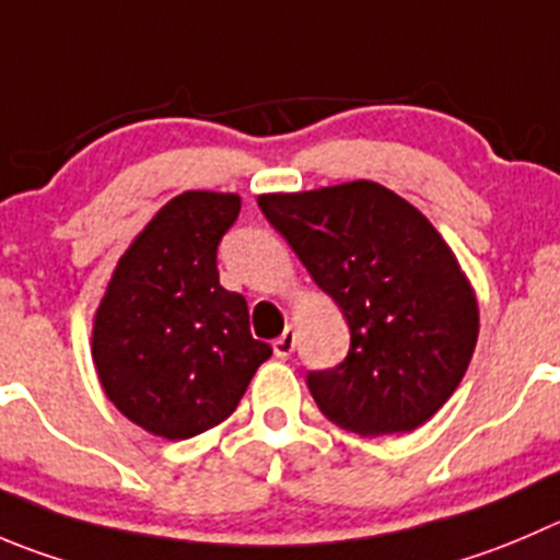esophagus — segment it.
Returning <instances> with one entry per match:
<instances>
[{
  "mask_svg": "<svg viewBox=\"0 0 560 560\" xmlns=\"http://www.w3.org/2000/svg\"><path fill=\"white\" fill-rule=\"evenodd\" d=\"M292 350H295V328H292V325H287L284 334H281L279 339H273V352L279 358H287V355H292Z\"/></svg>",
  "mask_w": 560,
  "mask_h": 560,
  "instance_id": "obj_1",
  "label": "esophagus"
}]
</instances>
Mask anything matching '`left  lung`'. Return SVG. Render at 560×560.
Masks as SVG:
<instances>
[{"label":"left lung","mask_w":560,"mask_h":560,"mask_svg":"<svg viewBox=\"0 0 560 560\" xmlns=\"http://www.w3.org/2000/svg\"><path fill=\"white\" fill-rule=\"evenodd\" d=\"M350 325V352L308 390L328 421L363 438L427 424L463 383L479 303L424 213L372 180L257 197Z\"/></svg>","instance_id":"1"}]
</instances>
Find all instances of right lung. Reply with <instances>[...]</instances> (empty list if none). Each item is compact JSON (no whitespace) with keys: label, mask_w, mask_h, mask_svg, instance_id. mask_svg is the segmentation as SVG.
<instances>
[{"label":"right lung","mask_w":560,"mask_h":560,"mask_svg":"<svg viewBox=\"0 0 560 560\" xmlns=\"http://www.w3.org/2000/svg\"><path fill=\"white\" fill-rule=\"evenodd\" d=\"M237 213V194L170 199L125 248L92 317L103 394L150 435L219 427L273 352L252 336L246 298L219 281L215 248Z\"/></svg>","instance_id":"right-lung-1"}]
</instances>
